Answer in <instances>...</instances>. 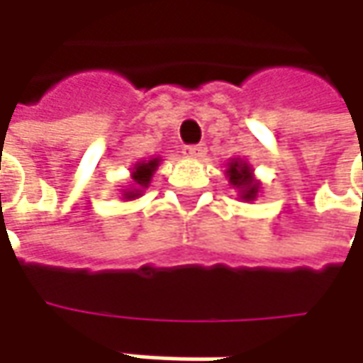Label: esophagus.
I'll use <instances>...</instances> for the list:
<instances>
[{
  "label": "esophagus",
  "instance_id": "obj_1",
  "mask_svg": "<svg viewBox=\"0 0 363 363\" xmlns=\"http://www.w3.org/2000/svg\"><path fill=\"white\" fill-rule=\"evenodd\" d=\"M184 155L186 157H191V160H200L206 155V147L203 145H188L184 149Z\"/></svg>",
  "mask_w": 363,
  "mask_h": 363
}]
</instances>
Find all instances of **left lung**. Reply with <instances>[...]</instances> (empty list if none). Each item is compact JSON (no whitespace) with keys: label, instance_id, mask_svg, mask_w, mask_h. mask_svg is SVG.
Instances as JSON below:
<instances>
[{"label":"left lung","instance_id":"8db88e82","mask_svg":"<svg viewBox=\"0 0 363 363\" xmlns=\"http://www.w3.org/2000/svg\"><path fill=\"white\" fill-rule=\"evenodd\" d=\"M226 175H228V182H230L232 188L238 189L240 200H244V202H252V200L257 198L260 184L255 179L252 167H250L246 161H242L240 157L230 160L228 169H226Z\"/></svg>","mask_w":363,"mask_h":363}]
</instances>
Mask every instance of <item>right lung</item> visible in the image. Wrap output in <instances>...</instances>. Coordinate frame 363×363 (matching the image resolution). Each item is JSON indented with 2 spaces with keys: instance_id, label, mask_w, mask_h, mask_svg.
Here are the masks:
<instances>
[{
  "instance_id": "add662e5",
  "label": "right lung",
  "mask_w": 363,
  "mask_h": 363,
  "mask_svg": "<svg viewBox=\"0 0 363 363\" xmlns=\"http://www.w3.org/2000/svg\"><path fill=\"white\" fill-rule=\"evenodd\" d=\"M160 161V157H153V160L149 161H139V163H135V167H133L131 172L133 188L123 191V198H125V200H135V198H139V196L143 194V189L149 188L151 177L155 174Z\"/></svg>"
}]
</instances>
